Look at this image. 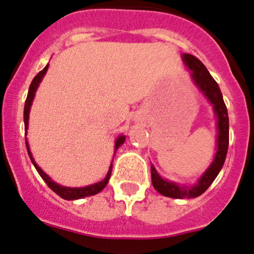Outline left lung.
<instances>
[{"mask_svg":"<svg viewBox=\"0 0 254 254\" xmlns=\"http://www.w3.org/2000/svg\"><path fill=\"white\" fill-rule=\"evenodd\" d=\"M183 58L185 64L188 65V68L191 70V76L194 79L195 84L199 87V89L205 94L206 98L214 106V111H215V115L218 117V151L215 153V159H214L213 164L209 166L205 174L201 176L199 183L192 188L179 186L176 184L164 180L157 174L155 167L151 166V179H152L153 188L160 194L169 197H175V199L196 197L203 194L211 185V183L215 180L220 169L224 165L228 152V145H229V118H228L227 107L223 101V95L219 87H218V83L214 80L208 69L205 68V65L197 58L190 54H184Z\"/></svg>","mask_w":254,"mask_h":254,"instance_id":"1","label":"left lung"}]
</instances>
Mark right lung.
<instances>
[{
  "label": "right lung",
  "mask_w": 254,
  "mask_h": 254,
  "mask_svg": "<svg viewBox=\"0 0 254 254\" xmlns=\"http://www.w3.org/2000/svg\"><path fill=\"white\" fill-rule=\"evenodd\" d=\"M46 70H48V65H46L45 68L43 69L41 71H39V73L35 75V78L32 79L31 84H30V88H29V93H27V98H26V102H25V108H24V122H25V128H27V125H29V112H30V107H31V103H32V99H34V95H35V92H36L37 87H39V83L41 81V79H43V76L45 75ZM125 136H120L117 138V141H116V146H115V150H117L118 147H120L121 145H122L123 142H125ZM26 148H27V152H29V156L30 159H31L32 164H34L35 169L37 170V173H39V175L43 178V180L45 181L46 184H48V186L50 188L51 190L54 192H57L59 196H62L63 199L65 200H74V199H81V197H85V196H90V195H95L98 194L99 191H102V190L106 188V185L108 184V180L109 178H111V173H112V165L109 166V170H108V174H107L106 179H104L103 181H101V183H97L94 184V185H89V186H85V188H65V186H60L58 185L57 183H54V181L51 180L50 178H49L48 175H46L45 173H44L43 170L40 169V167L37 166L36 164H35L34 159H32V155L31 152H30V148H29V143H27L26 141Z\"/></svg>",
  "instance_id": "add662e5"
}]
</instances>
